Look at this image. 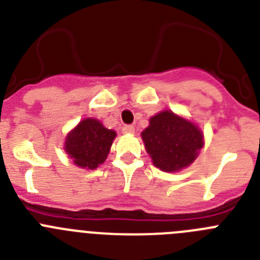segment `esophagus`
Instances as JSON below:
<instances>
[{
	"instance_id": "esophagus-1",
	"label": "esophagus",
	"mask_w": 260,
	"mask_h": 260,
	"mask_svg": "<svg viewBox=\"0 0 260 260\" xmlns=\"http://www.w3.org/2000/svg\"><path fill=\"white\" fill-rule=\"evenodd\" d=\"M134 132H135V128H134V126H132V125H125L122 127L123 134H134Z\"/></svg>"
}]
</instances>
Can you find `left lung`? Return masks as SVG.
I'll return each mask as SVG.
<instances>
[{
    "instance_id": "obj_1",
    "label": "left lung",
    "mask_w": 260,
    "mask_h": 260,
    "mask_svg": "<svg viewBox=\"0 0 260 260\" xmlns=\"http://www.w3.org/2000/svg\"><path fill=\"white\" fill-rule=\"evenodd\" d=\"M141 135L153 165L168 173L191 165L204 146L199 126L168 109L151 117Z\"/></svg>"
}]
</instances>
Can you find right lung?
Instances as JSON below:
<instances>
[{
  "label": "right lung",
  "mask_w": 260,
  "mask_h": 260,
  "mask_svg": "<svg viewBox=\"0 0 260 260\" xmlns=\"http://www.w3.org/2000/svg\"><path fill=\"white\" fill-rule=\"evenodd\" d=\"M116 137L114 130L87 117L68 133L63 150L77 167L93 171L107 160Z\"/></svg>",
  "instance_id": "add662e5"
}]
</instances>
